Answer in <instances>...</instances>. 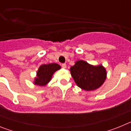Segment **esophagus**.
I'll list each match as a JSON object with an SVG mask.
<instances>
[{"mask_svg": "<svg viewBox=\"0 0 131 131\" xmlns=\"http://www.w3.org/2000/svg\"><path fill=\"white\" fill-rule=\"evenodd\" d=\"M62 67L63 68H66V63H62Z\"/></svg>", "mask_w": 131, "mask_h": 131, "instance_id": "1", "label": "esophagus"}]
</instances>
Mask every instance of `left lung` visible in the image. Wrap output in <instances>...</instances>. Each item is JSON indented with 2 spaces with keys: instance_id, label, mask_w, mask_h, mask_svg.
Instances as JSON below:
<instances>
[{
  "instance_id": "obj_1",
  "label": "left lung",
  "mask_w": 131,
  "mask_h": 131,
  "mask_svg": "<svg viewBox=\"0 0 131 131\" xmlns=\"http://www.w3.org/2000/svg\"><path fill=\"white\" fill-rule=\"evenodd\" d=\"M69 70L77 86L86 91H94L101 86L107 75L102 65L94 66L83 60L77 61Z\"/></svg>"
}]
</instances>
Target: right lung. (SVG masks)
Here are the masks:
<instances>
[{"instance_id": "right-lung-1", "label": "right lung", "mask_w": 131, "mask_h": 131, "mask_svg": "<svg viewBox=\"0 0 131 131\" xmlns=\"http://www.w3.org/2000/svg\"><path fill=\"white\" fill-rule=\"evenodd\" d=\"M60 68V66L56 63L41 65L37 72V77L35 79L34 84L39 86L46 85L51 80L54 73Z\"/></svg>"}]
</instances>
